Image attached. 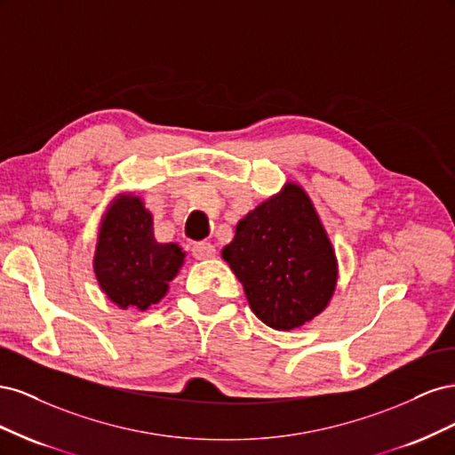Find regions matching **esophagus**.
Returning <instances> with one entry per match:
<instances>
[{"mask_svg": "<svg viewBox=\"0 0 455 455\" xmlns=\"http://www.w3.org/2000/svg\"><path fill=\"white\" fill-rule=\"evenodd\" d=\"M191 254H194L197 259H209V258H214L216 249H214V244L203 241V243H196L194 246H191Z\"/></svg>", "mask_w": 455, "mask_h": 455, "instance_id": "obj_1", "label": "esophagus"}]
</instances>
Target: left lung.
<instances>
[{"label": "left lung", "mask_w": 455, "mask_h": 455, "mask_svg": "<svg viewBox=\"0 0 455 455\" xmlns=\"http://www.w3.org/2000/svg\"><path fill=\"white\" fill-rule=\"evenodd\" d=\"M222 258L261 323L292 330L323 313L338 283V259L309 196L288 182L246 214Z\"/></svg>", "instance_id": "left-lung-1"}]
</instances>
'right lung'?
I'll list each match as a JSON object with an SVG mask.
<instances>
[{
    "instance_id": "add662e5",
    "label": "right lung",
    "mask_w": 455,
    "mask_h": 455,
    "mask_svg": "<svg viewBox=\"0 0 455 455\" xmlns=\"http://www.w3.org/2000/svg\"><path fill=\"white\" fill-rule=\"evenodd\" d=\"M186 254L157 243L154 218L140 197L117 196L102 218L92 267L102 292L121 309H148L167 294Z\"/></svg>"
}]
</instances>
